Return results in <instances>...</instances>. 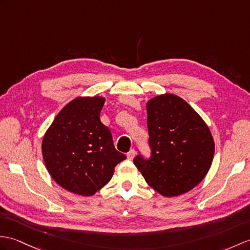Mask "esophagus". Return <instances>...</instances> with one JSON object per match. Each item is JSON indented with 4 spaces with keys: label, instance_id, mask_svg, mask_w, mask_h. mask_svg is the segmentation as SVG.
<instances>
[{
    "label": "esophagus",
    "instance_id": "1",
    "mask_svg": "<svg viewBox=\"0 0 250 250\" xmlns=\"http://www.w3.org/2000/svg\"><path fill=\"white\" fill-rule=\"evenodd\" d=\"M135 153H136V152H135V150H134V149H131L130 151L126 153L127 159H129V160H132V159L134 158V156H135Z\"/></svg>",
    "mask_w": 250,
    "mask_h": 250
}]
</instances>
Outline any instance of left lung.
I'll return each instance as SVG.
<instances>
[{
    "label": "left lung",
    "instance_id": "8db88e82",
    "mask_svg": "<svg viewBox=\"0 0 250 250\" xmlns=\"http://www.w3.org/2000/svg\"><path fill=\"white\" fill-rule=\"evenodd\" d=\"M151 158L134 164L161 195L179 196L199 184L212 165L215 145L208 126L189 104L172 94L147 102Z\"/></svg>",
    "mask_w": 250,
    "mask_h": 250
}]
</instances>
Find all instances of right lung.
I'll return each mask as SVG.
<instances>
[{
  "instance_id": "right-lung-1",
  "label": "right lung",
  "mask_w": 250,
  "mask_h": 250,
  "mask_svg": "<svg viewBox=\"0 0 250 250\" xmlns=\"http://www.w3.org/2000/svg\"><path fill=\"white\" fill-rule=\"evenodd\" d=\"M103 97H78L66 104L46 130L42 151L54 181L71 193L92 196L112 179L126 156L115 149L100 120Z\"/></svg>"
}]
</instances>
